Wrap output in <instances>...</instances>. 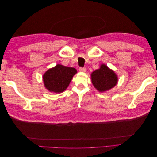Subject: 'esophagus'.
Here are the masks:
<instances>
[{
  "mask_svg": "<svg viewBox=\"0 0 157 157\" xmlns=\"http://www.w3.org/2000/svg\"><path fill=\"white\" fill-rule=\"evenodd\" d=\"M79 71H80V72L85 73V72H86V68H84V67H80V68H79Z\"/></svg>",
  "mask_w": 157,
  "mask_h": 157,
  "instance_id": "esophagus-1",
  "label": "esophagus"
}]
</instances>
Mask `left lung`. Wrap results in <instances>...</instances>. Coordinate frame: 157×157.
<instances>
[{"mask_svg": "<svg viewBox=\"0 0 157 157\" xmlns=\"http://www.w3.org/2000/svg\"><path fill=\"white\" fill-rule=\"evenodd\" d=\"M93 86L99 92H104L115 87L118 82L117 75L105 64H101L98 69L91 73Z\"/></svg>", "mask_w": 157, "mask_h": 157, "instance_id": "left-lung-1", "label": "left lung"}]
</instances>
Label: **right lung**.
<instances>
[{"mask_svg": "<svg viewBox=\"0 0 157 157\" xmlns=\"http://www.w3.org/2000/svg\"><path fill=\"white\" fill-rule=\"evenodd\" d=\"M77 71L73 67L58 64L47 70L42 76L45 88L50 92L61 93L67 88Z\"/></svg>", "mask_w": 157, "mask_h": 157, "instance_id": "1", "label": "right lung"}]
</instances>
